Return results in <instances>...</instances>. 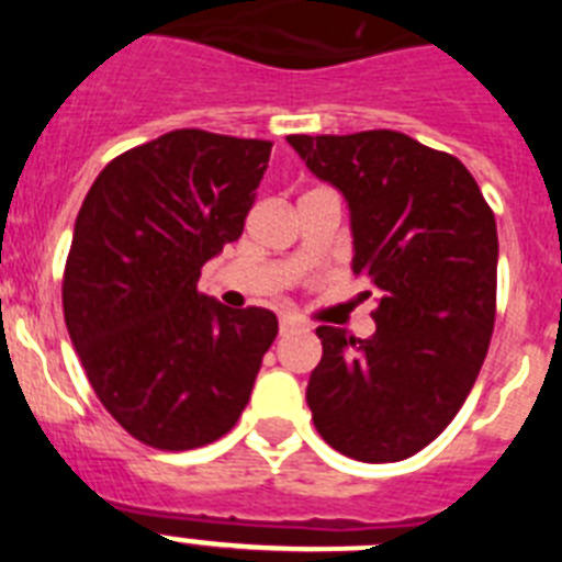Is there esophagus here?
I'll use <instances>...</instances> for the list:
<instances>
[{
	"label": "esophagus",
	"instance_id": "esophagus-1",
	"mask_svg": "<svg viewBox=\"0 0 562 562\" xmlns=\"http://www.w3.org/2000/svg\"><path fill=\"white\" fill-rule=\"evenodd\" d=\"M297 329V324L292 321V317H281V335H286V331Z\"/></svg>",
	"mask_w": 562,
	"mask_h": 562
}]
</instances>
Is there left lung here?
<instances>
[{"label":"left lung","instance_id":"1","mask_svg":"<svg viewBox=\"0 0 562 562\" xmlns=\"http://www.w3.org/2000/svg\"><path fill=\"white\" fill-rule=\"evenodd\" d=\"M286 143L342 193L351 272L376 292L369 340L317 326L324 357L306 385L315 428L349 459H408L453 422L490 349L495 216L473 173L408 134H292Z\"/></svg>","mask_w":562,"mask_h":562}]
</instances>
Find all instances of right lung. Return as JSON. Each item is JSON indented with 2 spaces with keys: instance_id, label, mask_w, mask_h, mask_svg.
<instances>
[{
  "instance_id": "obj_1",
  "label": "right lung",
  "mask_w": 562,
  "mask_h": 562,
  "mask_svg": "<svg viewBox=\"0 0 562 562\" xmlns=\"http://www.w3.org/2000/svg\"><path fill=\"white\" fill-rule=\"evenodd\" d=\"M272 143L177 128L109 162L78 211L64 321L103 408L157 450L236 425L278 335L270 310L202 295V265L245 231Z\"/></svg>"
}]
</instances>
